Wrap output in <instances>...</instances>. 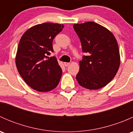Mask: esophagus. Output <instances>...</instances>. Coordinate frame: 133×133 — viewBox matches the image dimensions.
Wrapping results in <instances>:
<instances>
[{"label": "esophagus", "instance_id": "1", "mask_svg": "<svg viewBox=\"0 0 133 133\" xmlns=\"http://www.w3.org/2000/svg\"><path fill=\"white\" fill-rule=\"evenodd\" d=\"M69 64H70V63H69V62H64V65L67 67L69 65Z\"/></svg>", "mask_w": 133, "mask_h": 133}]
</instances>
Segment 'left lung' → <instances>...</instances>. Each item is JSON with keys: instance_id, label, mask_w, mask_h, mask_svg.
Returning <instances> with one entry per match:
<instances>
[{"instance_id": "8db88e82", "label": "left lung", "mask_w": 133, "mask_h": 133, "mask_svg": "<svg viewBox=\"0 0 133 133\" xmlns=\"http://www.w3.org/2000/svg\"><path fill=\"white\" fill-rule=\"evenodd\" d=\"M73 28L81 42L83 52L88 54L79 62L76 80L86 89H101L118 71L120 56L117 41L108 29L94 22L75 24Z\"/></svg>"}]
</instances>
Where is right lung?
Segmentation results:
<instances>
[{"label":"right lung","instance_id":"obj_1","mask_svg":"<svg viewBox=\"0 0 133 133\" xmlns=\"http://www.w3.org/2000/svg\"><path fill=\"white\" fill-rule=\"evenodd\" d=\"M64 24L45 23L31 27L20 40L15 57L17 70L34 90L48 92L58 85L62 71L57 58L48 55L53 51V40Z\"/></svg>","mask_w":133,"mask_h":133}]
</instances>
